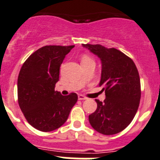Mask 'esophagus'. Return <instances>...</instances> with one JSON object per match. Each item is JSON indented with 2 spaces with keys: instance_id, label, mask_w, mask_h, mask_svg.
<instances>
[{
  "instance_id": "esophagus-1",
  "label": "esophagus",
  "mask_w": 160,
  "mask_h": 160,
  "mask_svg": "<svg viewBox=\"0 0 160 160\" xmlns=\"http://www.w3.org/2000/svg\"><path fill=\"white\" fill-rule=\"evenodd\" d=\"M78 99H79V100H85V99L87 98L84 96H83V95L80 94L79 96H78Z\"/></svg>"
}]
</instances>
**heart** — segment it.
<instances>
[{"label": "heart", "mask_w": 160, "mask_h": 160, "mask_svg": "<svg viewBox=\"0 0 160 160\" xmlns=\"http://www.w3.org/2000/svg\"><path fill=\"white\" fill-rule=\"evenodd\" d=\"M89 59H90V58H89L88 56H83L81 61H85V60H89Z\"/></svg>", "instance_id": "1"}]
</instances>
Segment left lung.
Here are the masks:
<instances>
[{
    "instance_id": "obj_1",
    "label": "left lung",
    "mask_w": 160,
    "mask_h": 160,
    "mask_svg": "<svg viewBox=\"0 0 160 160\" xmlns=\"http://www.w3.org/2000/svg\"><path fill=\"white\" fill-rule=\"evenodd\" d=\"M82 46L100 58L99 86L106 92L103 103L95 100L98 107L88 115V121L99 133L116 134L132 122L139 107L141 84L137 67L130 58L115 48L89 44Z\"/></svg>"
}]
</instances>
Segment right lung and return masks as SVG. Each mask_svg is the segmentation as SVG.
Instances as JSON below:
<instances>
[{"label":"right lung","mask_w":160,"mask_h":160,"mask_svg":"<svg viewBox=\"0 0 160 160\" xmlns=\"http://www.w3.org/2000/svg\"><path fill=\"white\" fill-rule=\"evenodd\" d=\"M74 45H46L29 56L18 77V100L20 109L32 127L51 132L68 119L77 102L72 92L62 96L54 90L59 80L60 66Z\"/></svg>","instance_id":"obj_1"}]
</instances>
